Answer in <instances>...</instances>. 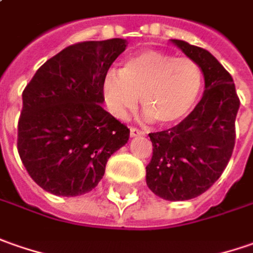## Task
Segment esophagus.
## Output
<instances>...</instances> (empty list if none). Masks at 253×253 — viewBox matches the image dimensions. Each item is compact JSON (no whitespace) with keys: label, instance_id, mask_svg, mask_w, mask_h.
<instances>
[{"label":"esophagus","instance_id":"34e87169","mask_svg":"<svg viewBox=\"0 0 253 253\" xmlns=\"http://www.w3.org/2000/svg\"><path fill=\"white\" fill-rule=\"evenodd\" d=\"M145 134V131L143 130H140V128H137L134 126H130V135L131 137H137V135H144Z\"/></svg>","mask_w":253,"mask_h":253}]
</instances>
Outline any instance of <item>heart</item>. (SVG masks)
Returning a JSON list of instances; mask_svg holds the SVG:
<instances>
[{
    "label": "heart",
    "instance_id": "heart-1",
    "mask_svg": "<svg viewBox=\"0 0 253 253\" xmlns=\"http://www.w3.org/2000/svg\"><path fill=\"white\" fill-rule=\"evenodd\" d=\"M203 86V71L190 57L144 50L110 70L103 80V95L116 118L134 109L138 95L147 118L162 125L176 123L195 106Z\"/></svg>",
    "mask_w": 253,
    "mask_h": 253
}]
</instances>
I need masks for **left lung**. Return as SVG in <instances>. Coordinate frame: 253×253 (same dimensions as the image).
Wrapping results in <instances>:
<instances>
[{
  "instance_id": "left-lung-1",
  "label": "left lung",
  "mask_w": 253,
  "mask_h": 253,
  "mask_svg": "<svg viewBox=\"0 0 253 253\" xmlns=\"http://www.w3.org/2000/svg\"><path fill=\"white\" fill-rule=\"evenodd\" d=\"M172 42L200 66L206 91L179 125L148 134L153 157L145 180L157 196L179 202L205 193L228 165L240 98L232 77L213 54L183 40Z\"/></svg>"
}]
</instances>
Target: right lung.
<instances>
[{"instance_id":"1","label":"right lung","mask_w":253,"mask_h":253,"mask_svg":"<svg viewBox=\"0 0 253 253\" xmlns=\"http://www.w3.org/2000/svg\"><path fill=\"white\" fill-rule=\"evenodd\" d=\"M126 40L80 42L40 67L22 92L18 153L31 178L57 196L91 192L130 130L102 108L103 80Z\"/></svg>"}]
</instances>
